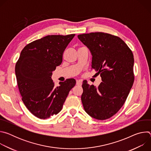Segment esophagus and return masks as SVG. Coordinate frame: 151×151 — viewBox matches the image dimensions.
Listing matches in <instances>:
<instances>
[{
    "mask_svg": "<svg viewBox=\"0 0 151 151\" xmlns=\"http://www.w3.org/2000/svg\"><path fill=\"white\" fill-rule=\"evenodd\" d=\"M76 84L78 86H81L82 85V82L80 81H76Z\"/></svg>",
    "mask_w": 151,
    "mask_h": 151,
    "instance_id": "1",
    "label": "esophagus"
}]
</instances>
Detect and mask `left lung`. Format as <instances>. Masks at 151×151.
<instances>
[{"label":"left lung","instance_id":"left-lung-1","mask_svg":"<svg viewBox=\"0 0 151 151\" xmlns=\"http://www.w3.org/2000/svg\"><path fill=\"white\" fill-rule=\"evenodd\" d=\"M78 37L90 51L91 68L102 80L97 88L83 81V108L93 118L109 119L121 108L133 86V52L121 38L108 33H90Z\"/></svg>","mask_w":151,"mask_h":151}]
</instances>
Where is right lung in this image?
<instances>
[{
    "instance_id": "add662e5",
    "label": "right lung",
    "mask_w": 151,
    "mask_h": 151,
    "mask_svg": "<svg viewBox=\"0 0 151 151\" xmlns=\"http://www.w3.org/2000/svg\"><path fill=\"white\" fill-rule=\"evenodd\" d=\"M75 34L48 35L27 45L15 65V75L22 100L28 110L40 119L59 113L74 79L60 82L55 87L52 72L62 63L63 54Z\"/></svg>"
}]
</instances>
